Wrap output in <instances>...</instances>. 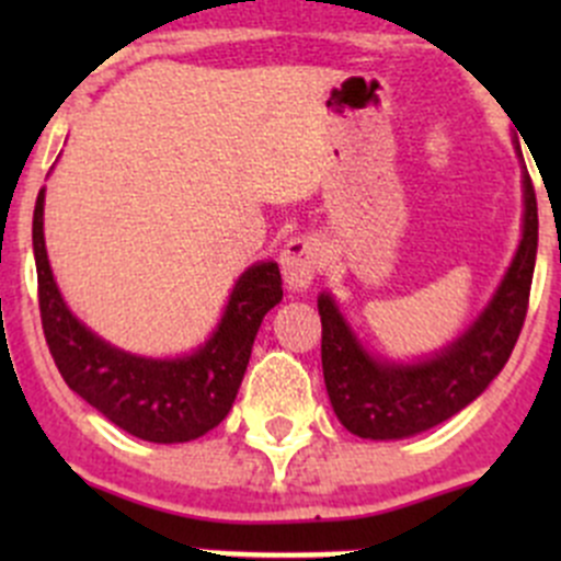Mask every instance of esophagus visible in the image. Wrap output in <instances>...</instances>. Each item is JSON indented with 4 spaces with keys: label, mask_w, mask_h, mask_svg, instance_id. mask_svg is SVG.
I'll list each match as a JSON object with an SVG mask.
<instances>
[{
    "label": "esophagus",
    "mask_w": 561,
    "mask_h": 561,
    "mask_svg": "<svg viewBox=\"0 0 561 561\" xmlns=\"http://www.w3.org/2000/svg\"><path fill=\"white\" fill-rule=\"evenodd\" d=\"M282 271H285V282L290 290H307L312 279L320 271V252H317V241L312 236H296L282 249L279 254Z\"/></svg>",
    "instance_id": "1"
}]
</instances>
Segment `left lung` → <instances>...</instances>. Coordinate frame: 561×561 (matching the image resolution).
I'll list each match as a JSON object with an SVG mask.
<instances>
[{"mask_svg": "<svg viewBox=\"0 0 561 561\" xmlns=\"http://www.w3.org/2000/svg\"><path fill=\"white\" fill-rule=\"evenodd\" d=\"M537 254V197L524 173V239L489 309L458 342L423 364L371 358L331 296L317 298L322 320V377L336 417L364 439L421 434L461 412L502 371L518 342Z\"/></svg>", "mask_w": 561, "mask_h": 561, "instance_id": "left-lung-1", "label": "left lung"}]
</instances>
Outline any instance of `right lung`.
<instances>
[{
  "instance_id": "1",
  "label": "right lung",
  "mask_w": 561,
  "mask_h": 561,
  "mask_svg": "<svg viewBox=\"0 0 561 561\" xmlns=\"http://www.w3.org/2000/svg\"><path fill=\"white\" fill-rule=\"evenodd\" d=\"M43 201L39 190L32 219L39 320L67 386L118 428L149 443H190L219 426L244 380L260 322L282 301L279 265L257 263L244 271L217 333L195 355L138 358L94 336L65 307L45 254Z\"/></svg>"
}]
</instances>
